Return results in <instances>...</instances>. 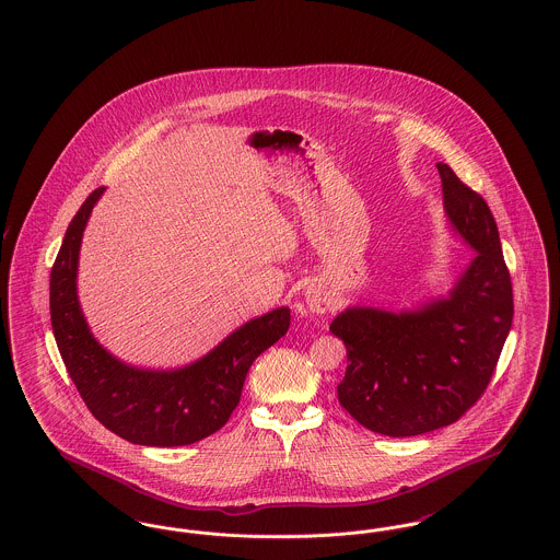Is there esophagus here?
<instances>
[{"mask_svg": "<svg viewBox=\"0 0 560 560\" xmlns=\"http://www.w3.org/2000/svg\"><path fill=\"white\" fill-rule=\"evenodd\" d=\"M304 302L308 306L311 313H327L329 306L334 304V295L331 292L320 285V283H311L306 290H304Z\"/></svg>", "mask_w": 560, "mask_h": 560, "instance_id": "obj_1", "label": "esophagus"}]
</instances>
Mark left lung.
I'll use <instances>...</instances> for the list:
<instances>
[{
    "label": "left lung",
    "mask_w": 560,
    "mask_h": 560,
    "mask_svg": "<svg viewBox=\"0 0 560 560\" xmlns=\"http://www.w3.org/2000/svg\"><path fill=\"white\" fill-rule=\"evenodd\" d=\"M453 233L475 258L447 295L411 311L348 306L329 331L347 347L338 399L377 434L416 436L459 420L485 393L514 302L498 224L485 199L436 163Z\"/></svg>",
    "instance_id": "8db88e82"
}]
</instances>
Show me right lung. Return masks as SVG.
Segmentation results:
<instances>
[{
	"label": "right lung",
	"mask_w": 560,
	"mask_h": 560,
	"mask_svg": "<svg viewBox=\"0 0 560 560\" xmlns=\"http://www.w3.org/2000/svg\"><path fill=\"white\" fill-rule=\"evenodd\" d=\"M105 187L71 220L50 272V319L60 357L92 416L133 445H190L224 427L252 363L290 329V308L247 320L201 359L176 370L133 368L94 338L78 298L85 224Z\"/></svg>",
	"instance_id": "1"
}]
</instances>
